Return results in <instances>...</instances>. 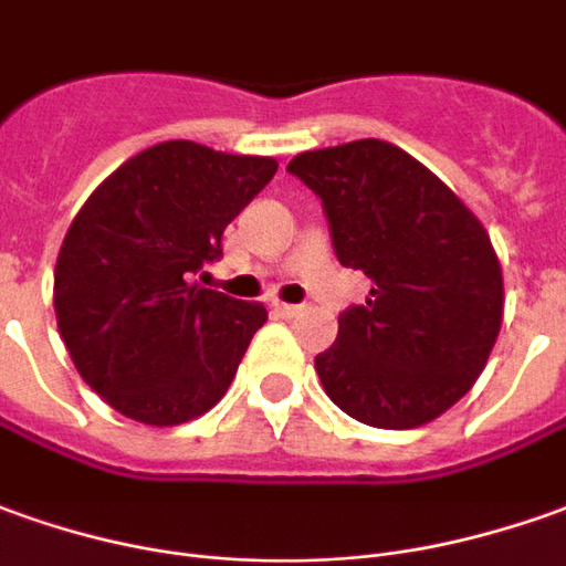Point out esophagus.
Here are the masks:
<instances>
[{"mask_svg": "<svg viewBox=\"0 0 566 566\" xmlns=\"http://www.w3.org/2000/svg\"><path fill=\"white\" fill-rule=\"evenodd\" d=\"M271 307H274L276 317H286V321H290V317H295V314L302 311V305H286V302H274Z\"/></svg>", "mask_w": 566, "mask_h": 566, "instance_id": "esophagus-1", "label": "esophagus"}]
</instances>
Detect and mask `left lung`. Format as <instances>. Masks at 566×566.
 I'll use <instances>...</instances> for the list:
<instances>
[{
    "instance_id": "8db88e82",
    "label": "left lung",
    "mask_w": 566,
    "mask_h": 566,
    "mask_svg": "<svg viewBox=\"0 0 566 566\" xmlns=\"http://www.w3.org/2000/svg\"><path fill=\"white\" fill-rule=\"evenodd\" d=\"M323 202L335 259L373 280L314 357L326 395L373 428L438 419L486 366L502 326V271L484 224L438 175L376 138L286 166Z\"/></svg>"
}]
</instances>
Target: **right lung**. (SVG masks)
Here are the masks:
<instances>
[{"instance_id": "1", "label": "right lung", "mask_w": 566, "mask_h": 566, "mask_svg": "<svg viewBox=\"0 0 566 566\" xmlns=\"http://www.w3.org/2000/svg\"><path fill=\"white\" fill-rule=\"evenodd\" d=\"M268 157L163 142L123 163L73 218L57 268V329L85 385L144 424H181L231 388L255 302L190 283L274 178Z\"/></svg>"}]
</instances>
